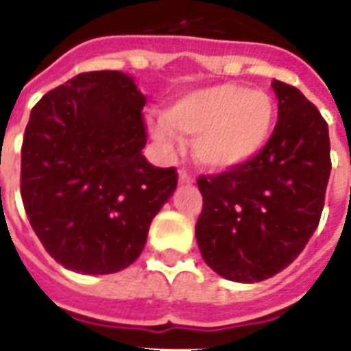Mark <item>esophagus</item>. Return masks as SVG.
<instances>
[{"label": "esophagus", "instance_id": "1", "mask_svg": "<svg viewBox=\"0 0 351 351\" xmlns=\"http://www.w3.org/2000/svg\"><path fill=\"white\" fill-rule=\"evenodd\" d=\"M178 182L180 184H193L195 182V178H193L192 176V173H188V171H180V173H178Z\"/></svg>", "mask_w": 351, "mask_h": 351}]
</instances>
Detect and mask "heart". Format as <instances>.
Listing matches in <instances>:
<instances>
[{
	"label": "heart",
	"mask_w": 351,
	"mask_h": 351,
	"mask_svg": "<svg viewBox=\"0 0 351 351\" xmlns=\"http://www.w3.org/2000/svg\"><path fill=\"white\" fill-rule=\"evenodd\" d=\"M276 127V104L264 90L218 83L176 99L165 119L152 123L154 138L171 150L176 134L193 136V158L210 171H230L261 154Z\"/></svg>",
	"instance_id": "obj_1"
}]
</instances>
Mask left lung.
I'll return each instance as SVG.
<instances>
[{
    "instance_id": "left-lung-1",
    "label": "left lung",
    "mask_w": 351,
    "mask_h": 351,
    "mask_svg": "<svg viewBox=\"0 0 351 351\" xmlns=\"http://www.w3.org/2000/svg\"><path fill=\"white\" fill-rule=\"evenodd\" d=\"M278 123L241 167L199 176L201 256L218 276L254 283L285 269L319 224L330 175L327 121L300 90L274 80Z\"/></svg>"
}]
</instances>
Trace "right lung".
Wrapping results in <instances>:
<instances>
[{
  "label": "right lung",
  "instance_id": "add662e5",
  "mask_svg": "<svg viewBox=\"0 0 351 351\" xmlns=\"http://www.w3.org/2000/svg\"><path fill=\"white\" fill-rule=\"evenodd\" d=\"M146 97L123 72H85L49 90L24 131L21 195L45 251L80 274L133 264L176 169L142 156Z\"/></svg>",
  "mask_w": 351,
  "mask_h": 351
}]
</instances>
